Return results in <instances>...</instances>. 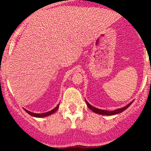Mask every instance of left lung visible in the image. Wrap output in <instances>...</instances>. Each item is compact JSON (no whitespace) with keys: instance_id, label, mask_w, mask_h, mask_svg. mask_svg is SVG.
<instances>
[{"instance_id":"left-lung-1","label":"left lung","mask_w":151,"mask_h":151,"mask_svg":"<svg viewBox=\"0 0 151 151\" xmlns=\"http://www.w3.org/2000/svg\"><path fill=\"white\" fill-rule=\"evenodd\" d=\"M86 105H87V106L89 107V108L91 109V111H93L94 113L96 114H101V115H106V116H111V115H114V114H119L121 113V112L124 111H125L126 109L129 108V106H130V105L131 104L133 103V101H131V103L129 104L127 106H126L123 107V108H121V109H116V110L114 111H105V110H101V109H99L97 108H95V107L92 106L91 105H90L89 103H88L87 101H86Z\"/></svg>"}]
</instances>
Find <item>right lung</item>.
<instances>
[{"label":"right lung","mask_w":151,"mask_h":151,"mask_svg":"<svg viewBox=\"0 0 151 151\" xmlns=\"http://www.w3.org/2000/svg\"><path fill=\"white\" fill-rule=\"evenodd\" d=\"M59 105H60V104H58L56 107H55V109H52V111H50L46 112V113H43V114H35V113H32V112L26 110V109H25V110L27 114H29L30 115L32 116H35V117H45V116H50V115H51V114L55 113V112L58 109Z\"/></svg>","instance_id":"right-lung-1"}]
</instances>
